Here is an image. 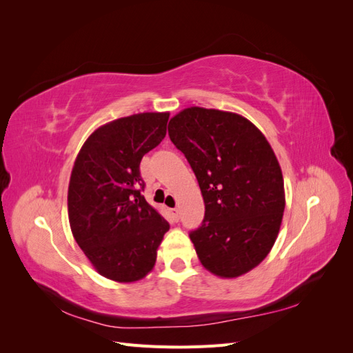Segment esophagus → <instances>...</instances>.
Returning <instances> with one entry per match:
<instances>
[{
    "label": "esophagus",
    "instance_id": "1",
    "mask_svg": "<svg viewBox=\"0 0 353 353\" xmlns=\"http://www.w3.org/2000/svg\"><path fill=\"white\" fill-rule=\"evenodd\" d=\"M170 213H172V216H174L175 219L179 218V209H178V208H172V209H170Z\"/></svg>",
    "mask_w": 353,
    "mask_h": 353
}]
</instances>
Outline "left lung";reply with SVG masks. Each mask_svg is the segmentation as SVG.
<instances>
[{
    "label": "left lung",
    "instance_id": "8db88e82",
    "mask_svg": "<svg viewBox=\"0 0 353 353\" xmlns=\"http://www.w3.org/2000/svg\"><path fill=\"white\" fill-rule=\"evenodd\" d=\"M169 138L199 181L205 218L190 232L208 271L236 279L258 266L279 236L285 199L279 160L245 117L190 108L169 122Z\"/></svg>",
    "mask_w": 353,
    "mask_h": 353
}]
</instances>
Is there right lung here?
Here are the masks:
<instances>
[{"mask_svg": "<svg viewBox=\"0 0 353 353\" xmlns=\"http://www.w3.org/2000/svg\"><path fill=\"white\" fill-rule=\"evenodd\" d=\"M169 113H138L95 130L72 169L68 209L74 240L103 276L141 280L169 223L145 201L140 163L166 135Z\"/></svg>", "mask_w": 353, "mask_h": 353, "instance_id": "obj_1", "label": "right lung"}]
</instances>
